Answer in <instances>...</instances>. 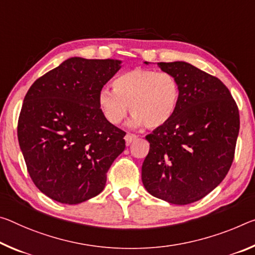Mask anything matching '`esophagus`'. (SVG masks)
Listing matches in <instances>:
<instances>
[{
    "label": "esophagus",
    "instance_id": "obj_1",
    "mask_svg": "<svg viewBox=\"0 0 255 255\" xmlns=\"http://www.w3.org/2000/svg\"><path fill=\"white\" fill-rule=\"evenodd\" d=\"M136 138H137V135L131 134V132H127L126 136H125V140H126L127 145H129L131 142H134Z\"/></svg>",
    "mask_w": 255,
    "mask_h": 255
}]
</instances>
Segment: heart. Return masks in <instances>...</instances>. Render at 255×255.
I'll use <instances>...</instances> for the list:
<instances>
[{"instance_id": "1", "label": "heart", "mask_w": 255, "mask_h": 255, "mask_svg": "<svg viewBox=\"0 0 255 255\" xmlns=\"http://www.w3.org/2000/svg\"><path fill=\"white\" fill-rule=\"evenodd\" d=\"M115 90L102 88L99 107L109 123L118 125L130 109L132 124L154 129L163 126L175 115L180 88L169 72L135 68L124 72L113 82Z\"/></svg>"}]
</instances>
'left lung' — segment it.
Returning a JSON list of instances; mask_svg holds the SVG:
<instances>
[{
  "label": "left lung",
  "instance_id": "1",
  "mask_svg": "<svg viewBox=\"0 0 255 255\" xmlns=\"http://www.w3.org/2000/svg\"><path fill=\"white\" fill-rule=\"evenodd\" d=\"M157 66L176 77L180 95L172 118L145 137L149 151L142 165V180L151 195L185 205L203 199L228 173L240 112L217 77L184 61Z\"/></svg>",
  "mask_w": 255,
  "mask_h": 255
}]
</instances>
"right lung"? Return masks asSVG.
I'll list each match as a JSON object with an SVG mask.
<instances>
[{
  "instance_id": "right-lung-1",
  "label": "right lung",
  "mask_w": 255,
  "mask_h": 255,
  "mask_svg": "<svg viewBox=\"0 0 255 255\" xmlns=\"http://www.w3.org/2000/svg\"><path fill=\"white\" fill-rule=\"evenodd\" d=\"M120 63L70 58L28 90L18 140L31 180L50 199L78 204L98 195L126 147V132L104 118L98 101Z\"/></svg>"
}]
</instances>
